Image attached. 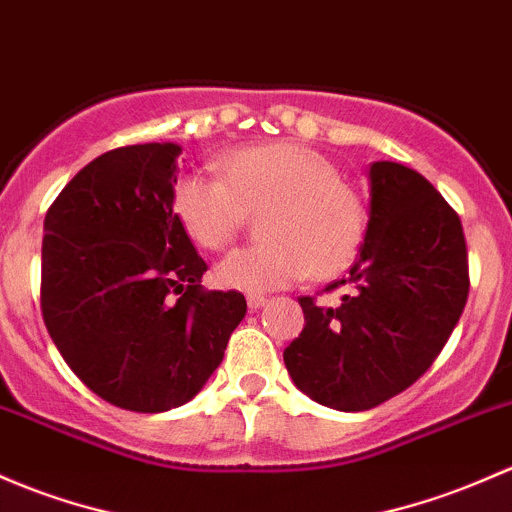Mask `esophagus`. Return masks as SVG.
I'll use <instances>...</instances> for the list:
<instances>
[{
	"label": "esophagus",
	"mask_w": 512,
	"mask_h": 512,
	"mask_svg": "<svg viewBox=\"0 0 512 512\" xmlns=\"http://www.w3.org/2000/svg\"><path fill=\"white\" fill-rule=\"evenodd\" d=\"M265 304H267V297H260V294H250V297H247V306H250V311L262 309Z\"/></svg>",
	"instance_id": "obj_1"
}]
</instances>
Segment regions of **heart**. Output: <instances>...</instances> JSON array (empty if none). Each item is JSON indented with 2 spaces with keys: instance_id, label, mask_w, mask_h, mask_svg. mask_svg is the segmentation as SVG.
<instances>
[{
  "instance_id": "obj_1",
  "label": "heart",
  "mask_w": 512,
  "mask_h": 512,
  "mask_svg": "<svg viewBox=\"0 0 512 512\" xmlns=\"http://www.w3.org/2000/svg\"><path fill=\"white\" fill-rule=\"evenodd\" d=\"M220 176L193 171L174 188V211L196 245L223 250L247 213L267 211L257 247H242L215 265V282L265 294L304 274L328 279L346 270L368 230L358 188L324 154L292 142L240 147L218 159Z\"/></svg>"
}]
</instances>
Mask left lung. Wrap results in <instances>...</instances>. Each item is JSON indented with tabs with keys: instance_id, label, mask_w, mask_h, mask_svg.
Segmentation results:
<instances>
[{
	"instance_id": "left-lung-1",
	"label": "left lung",
	"mask_w": 512,
	"mask_h": 512,
	"mask_svg": "<svg viewBox=\"0 0 512 512\" xmlns=\"http://www.w3.org/2000/svg\"><path fill=\"white\" fill-rule=\"evenodd\" d=\"M365 240L336 306L301 297L304 331L284 348L294 385L319 405L363 412L407 390L434 363L469 297V257L454 208L414 169L368 171Z\"/></svg>"
}]
</instances>
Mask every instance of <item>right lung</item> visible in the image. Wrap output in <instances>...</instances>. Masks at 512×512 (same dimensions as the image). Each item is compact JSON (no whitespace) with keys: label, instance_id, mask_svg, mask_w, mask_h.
Segmentation results:
<instances>
[{"label":"right lung","instance_id":"obj_1","mask_svg":"<svg viewBox=\"0 0 512 512\" xmlns=\"http://www.w3.org/2000/svg\"><path fill=\"white\" fill-rule=\"evenodd\" d=\"M174 142L105 152L43 220L41 311L63 360L132 412L186 405L245 319L240 292H206L208 265L174 213Z\"/></svg>","mask_w":512,"mask_h":512}]
</instances>
